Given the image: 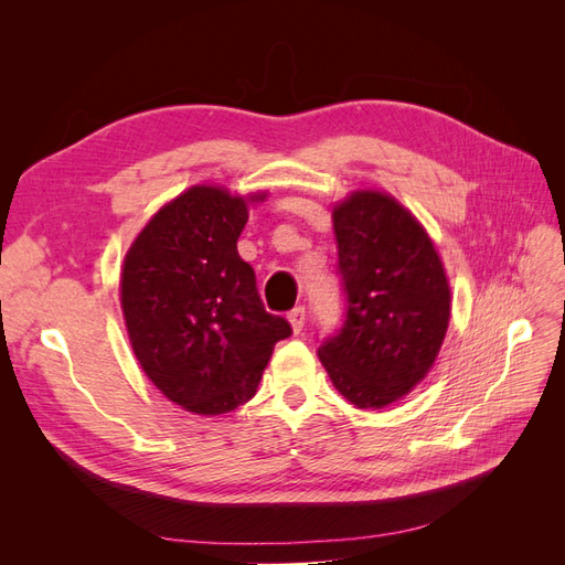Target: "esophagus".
<instances>
[{
  "instance_id": "esophagus-1",
  "label": "esophagus",
  "mask_w": 565,
  "mask_h": 565,
  "mask_svg": "<svg viewBox=\"0 0 565 565\" xmlns=\"http://www.w3.org/2000/svg\"><path fill=\"white\" fill-rule=\"evenodd\" d=\"M287 320H289V324H292V332L299 334V332L303 330V320H306L303 306H297V309L289 311V313H287Z\"/></svg>"
}]
</instances>
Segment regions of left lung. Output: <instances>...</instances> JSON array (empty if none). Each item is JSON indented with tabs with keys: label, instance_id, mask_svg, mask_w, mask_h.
I'll list each match as a JSON object with an SVG mask.
<instances>
[{
	"label": "left lung",
	"instance_id": "left-lung-1",
	"mask_svg": "<svg viewBox=\"0 0 565 565\" xmlns=\"http://www.w3.org/2000/svg\"><path fill=\"white\" fill-rule=\"evenodd\" d=\"M347 320L320 363L361 409L401 401L431 370L450 322V285L429 233L380 191H355L332 212Z\"/></svg>",
	"mask_w": 565,
	"mask_h": 565
}]
</instances>
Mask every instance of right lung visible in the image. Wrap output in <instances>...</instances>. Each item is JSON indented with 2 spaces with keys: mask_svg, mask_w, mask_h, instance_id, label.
I'll use <instances>...</instances> for the list:
<instances>
[{
  "mask_svg": "<svg viewBox=\"0 0 565 565\" xmlns=\"http://www.w3.org/2000/svg\"><path fill=\"white\" fill-rule=\"evenodd\" d=\"M193 185L167 202L131 243L119 292L131 349L148 380L195 415L247 403L273 347L292 334L264 309L254 270L237 254L249 202Z\"/></svg>",
  "mask_w": 565,
  "mask_h": 565,
  "instance_id": "add662e5",
  "label": "right lung"
}]
</instances>
